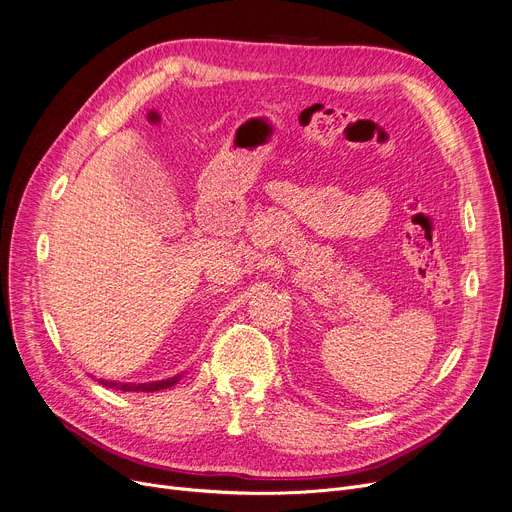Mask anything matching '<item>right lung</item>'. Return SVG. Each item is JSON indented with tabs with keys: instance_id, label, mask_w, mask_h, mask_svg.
Returning a JSON list of instances; mask_svg holds the SVG:
<instances>
[{
	"instance_id": "1",
	"label": "right lung",
	"mask_w": 512,
	"mask_h": 512,
	"mask_svg": "<svg viewBox=\"0 0 512 512\" xmlns=\"http://www.w3.org/2000/svg\"><path fill=\"white\" fill-rule=\"evenodd\" d=\"M184 374H177V376H171L167 380H157V382H144V384H122V382H109V380H99L103 386H109V388H117V390H124V393H128V390H140V393H155V390H163V388H171L173 384H177L179 380H182Z\"/></svg>"
}]
</instances>
